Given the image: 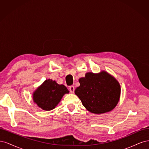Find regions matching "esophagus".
Listing matches in <instances>:
<instances>
[{
	"instance_id": "34e87169",
	"label": "esophagus",
	"mask_w": 149,
	"mask_h": 149,
	"mask_svg": "<svg viewBox=\"0 0 149 149\" xmlns=\"http://www.w3.org/2000/svg\"><path fill=\"white\" fill-rule=\"evenodd\" d=\"M69 90H70V91L71 93H73L74 91V87L73 86H70L69 88Z\"/></svg>"
}]
</instances>
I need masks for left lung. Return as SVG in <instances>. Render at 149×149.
Listing matches in <instances>:
<instances>
[{
	"label": "left lung",
	"instance_id": "8db88e82",
	"mask_svg": "<svg viewBox=\"0 0 149 149\" xmlns=\"http://www.w3.org/2000/svg\"><path fill=\"white\" fill-rule=\"evenodd\" d=\"M79 83L80 86L74 93L89 112L97 114L105 113L113 109L118 103L120 86L107 72L88 73L79 79Z\"/></svg>",
	"mask_w": 149,
	"mask_h": 149
}]
</instances>
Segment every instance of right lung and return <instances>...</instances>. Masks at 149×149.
Masks as SVG:
<instances>
[{
    "label": "right lung",
    "mask_w": 149,
    "mask_h": 149,
    "mask_svg": "<svg viewBox=\"0 0 149 149\" xmlns=\"http://www.w3.org/2000/svg\"><path fill=\"white\" fill-rule=\"evenodd\" d=\"M68 93L65 86L48 79L34 92L33 98L38 107L43 110L50 111L57 106L64 94Z\"/></svg>",
    "instance_id": "add662e5"
}]
</instances>
